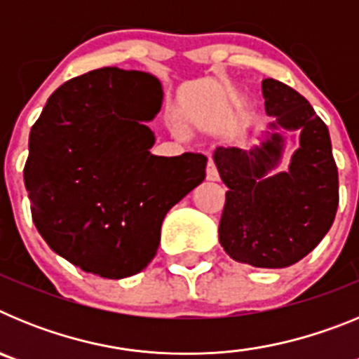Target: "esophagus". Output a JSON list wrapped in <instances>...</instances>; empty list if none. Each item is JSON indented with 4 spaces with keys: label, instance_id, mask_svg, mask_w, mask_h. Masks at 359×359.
I'll list each match as a JSON object with an SVG mask.
<instances>
[{
    "label": "esophagus",
    "instance_id": "34e87169",
    "mask_svg": "<svg viewBox=\"0 0 359 359\" xmlns=\"http://www.w3.org/2000/svg\"><path fill=\"white\" fill-rule=\"evenodd\" d=\"M207 180L208 182H217L219 180V174H217V169H215L214 161H208L207 163Z\"/></svg>",
    "mask_w": 359,
    "mask_h": 359
}]
</instances>
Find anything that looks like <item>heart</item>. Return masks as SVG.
Masks as SVG:
<instances>
[{
    "instance_id": "b5f03b06",
    "label": "heart",
    "mask_w": 359,
    "mask_h": 359,
    "mask_svg": "<svg viewBox=\"0 0 359 359\" xmlns=\"http://www.w3.org/2000/svg\"><path fill=\"white\" fill-rule=\"evenodd\" d=\"M172 131L176 133V135H182V129H180V126H177V123H172Z\"/></svg>"
}]
</instances>
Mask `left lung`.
Segmentation results:
<instances>
[{"mask_svg":"<svg viewBox=\"0 0 359 359\" xmlns=\"http://www.w3.org/2000/svg\"><path fill=\"white\" fill-rule=\"evenodd\" d=\"M266 113L273 116L259 144L217 147L214 163L226 185L219 243L237 262L287 268L325 237L338 208V169L327 126L300 93L266 79ZM300 130L299 147L280 169L285 133Z\"/></svg>","mask_w":359,"mask_h":359,"instance_id":"left-lung-1","label":"left lung"}]
</instances>
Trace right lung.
I'll use <instances>...</instances> for the list:
<instances>
[{"label": "right lung", "mask_w": 359, "mask_h": 359, "mask_svg": "<svg viewBox=\"0 0 359 359\" xmlns=\"http://www.w3.org/2000/svg\"><path fill=\"white\" fill-rule=\"evenodd\" d=\"M163 91L144 72L95 69L48 98L28 138L25 187L50 248L88 273L126 278L156 255L165 215L205 180L207 156H156L145 122Z\"/></svg>", "instance_id": "obj_1"}]
</instances>
